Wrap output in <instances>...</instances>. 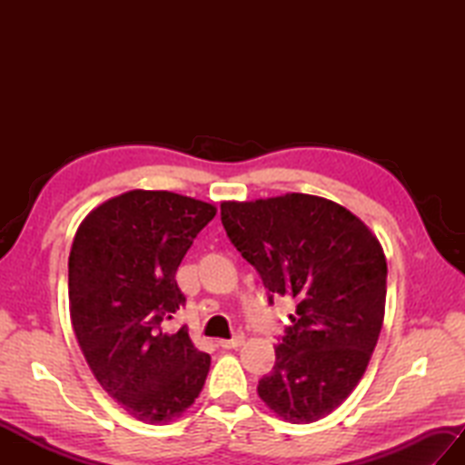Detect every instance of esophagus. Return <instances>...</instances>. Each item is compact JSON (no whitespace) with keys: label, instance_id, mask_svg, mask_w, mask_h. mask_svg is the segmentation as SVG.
<instances>
[{"label":"esophagus","instance_id":"esophagus-1","mask_svg":"<svg viewBox=\"0 0 465 465\" xmlns=\"http://www.w3.org/2000/svg\"><path fill=\"white\" fill-rule=\"evenodd\" d=\"M242 343H243V335H233L232 340H217V345H220L222 350H235L240 348Z\"/></svg>","mask_w":465,"mask_h":465}]
</instances>
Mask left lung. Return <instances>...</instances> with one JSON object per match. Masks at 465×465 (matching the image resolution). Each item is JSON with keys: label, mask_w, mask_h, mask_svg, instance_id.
I'll return each mask as SVG.
<instances>
[{"label": "left lung", "mask_w": 465, "mask_h": 465, "mask_svg": "<svg viewBox=\"0 0 465 465\" xmlns=\"http://www.w3.org/2000/svg\"><path fill=\"white\" fill-rule=\"evenodd\" d=\"M222 223L270 305L273 295L295 302L260 398L285 421L325 418L358 385L380 338L388 263L378 238L340 203L308 193L225 202Z\"/></svg>", "instance_id": "obj_1"}]
</instances>
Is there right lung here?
<instances>
[{
  "label": "right lung",
  "mask_w": 465,
  "mask_h": 465,
  "mask_svg": "<svg viewBox=\"0 0 465 465\" xmlns=\"http://www.w3.org/2000/svg\"><path fill=\"white\" fill-rule=\"evenodd\" d=\"M215 207L172 192L114 197L77 227L69 252V312L102 388L145 423L180 416L200 396L210 355L187 328L165 333L183 308L175 272Z\"/></svg>",
  "instance_id": "right-lung-1"
}]
</instances>
